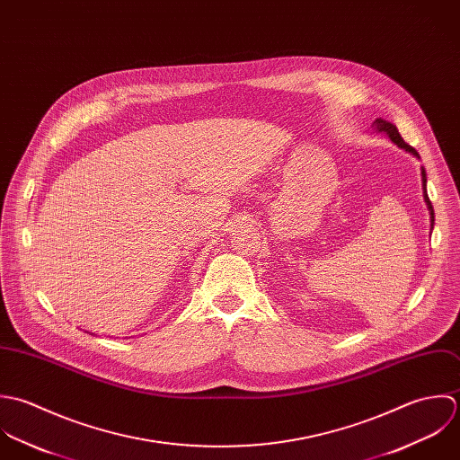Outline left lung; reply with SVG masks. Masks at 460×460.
Segmentation results:
<instances>
[{"label":"left lung","mask_w":460,"mask_h":460,"mask_svg":"<svg viewBox=\"0 0 460 460\" xmlns=\"http://www.w3.org/2000/svg\"><path fill=\"white\" fill-rule=\"evenodd\" d=\"M371 128H373V131H376V133H384V135H387V137H389V140H391L394 146H398L400 149H403V151L411 153L412 156L420 158L418 151H416L414 147H411L409 144H405V142H403V138L400 137V133H398L396 126H394V124H391L389 120L375 119V120L371 122ZM421 184H423V199H425V204H427L429 213H430V229H434V208H432V202H430V199H429V195H427V172H425V169H423V167H421Z\"/></svg>","instance_id":"1"}]
</instances>
